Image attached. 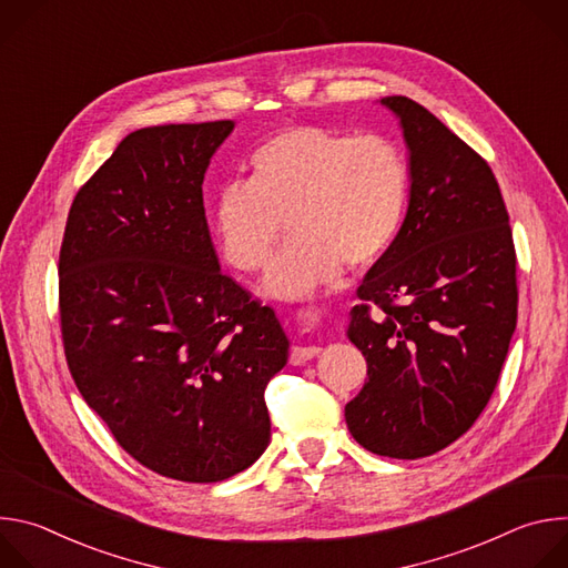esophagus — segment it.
Returning <instances> with one entry per match:
<instances>
[{
    "label": "esophagus",
    "instance_id": "esophagus-1",
    "mask_svg": "<svg viewBox=\"0 0 568 568\" xmlns=\"http://www.w3.org/2000/svg\"><path fill=\"white\" fill-rule=\"evenodd\" d=\"M318 353H321L318 346H292V351H290V362H292L294 366H298V364H305V362L314 359Z\"/></svg>",
    "mask_w": 568,
    "mask_h": 568
}]
</instances>
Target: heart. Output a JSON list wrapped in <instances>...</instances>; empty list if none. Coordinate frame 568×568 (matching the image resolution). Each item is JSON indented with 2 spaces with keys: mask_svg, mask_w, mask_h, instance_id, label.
I'll return each mask as SVG.
<instances>
[{
  "mask_svg": "<svg viewBox=\"0 0 568 568\" xmlns=\"http://www.w3.org/2000/svg\"><path fill=\"white\" fill-rule=\"evenodd\" d=\"M409 202V166L386 136H351L296 125L265 139L250 156L245 186L220 191L211 231L222 258L240 272L267 267L287 233L265 292L301 296L348 267L373 265L395 240Z\"/></svg>",
  "mask_w": 568,
  "mask_h": 568,
  "instance_id": "obj_1",
  "label": "heart"
}]
</instances>
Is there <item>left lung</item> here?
<instances>
[{
	"label": "left lung",
	"instance_id": "left-lung-1",
	"mask_svg": "<svg viewBox=\"0 0 568 568\" xmlns=\"http://www.w3.org/2000/svg\"><path fill=\"white\" fill-rule=\"evenodd\" d=\"M382 105L409 145L412 197L351 312L368 379L346 425L377 456L423 458L460 438L493 397L517 326V254L488 161L416 101Z\"/></svg>",
	"mask_w": 568,
	"mask_h": 568
}]
</instances>
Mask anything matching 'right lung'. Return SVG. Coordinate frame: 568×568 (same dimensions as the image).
Wrapping results in <instances>:
<instances>
[{"label":"right lung","mask_w":568,"mask_h":568,"mask_svg":"<svg viewBox=\"0 0 568 568\" xmlns=\"http://www.w3.org/2000/svg\"><path fill=\"white\" fill-rule=\"evenodd\" d=\"M233 121L128 134L69 209L60 331L69 373L116 443L175 480L217 483L270 443L265 388L290 342L220 272L202 182Z\"/></svg>","instance_id":"1"}]
</instances>
